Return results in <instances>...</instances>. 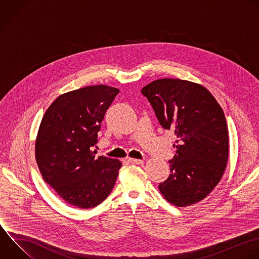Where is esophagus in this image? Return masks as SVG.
Returning <instances> with one entry per match:
<instances>
[{"instance_id": "1", "label": "esophagus", "mask_w": 259, "mask_h": 259, "mask_svg": "<svg viewBox=\"0 0 259 259\" xmlns=\"http://www.w3.org/2000/svg\"><path fill=\"white\" fill-rule=\"evenodd\" d=\"M127 161H128L130 163L138 164V165H140V164H143V163H144V161H143V160H140V159H134V158H128V159H127Z\"/></svg>"}]
</instances>
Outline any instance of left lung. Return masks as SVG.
<instances>
[{"label": "left lung", "instance_id": "left-lung-1", "mask_svg": "<svg viewBox=\"0 0 259 259\" xmlns=\"http://www.w3.org/2000/svg\"><path fill=\"white\" fill-rule=\"evenodd\" d=\"M160 124L178 140L170 175L159 184L167 201L187 206L202 200L220 182L229 156L224 111L203 86L179 79H159L142 89Z\"/></svg>", "mask_w": 259, "mask_h": 259}]
</instances>
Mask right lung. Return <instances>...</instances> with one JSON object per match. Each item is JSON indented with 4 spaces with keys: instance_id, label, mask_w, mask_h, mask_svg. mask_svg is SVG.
Returning a JSON list of instances; mask_svg holds the SVG:
<instances>
[{
    "instance_id": "1",
    "label": "right lung",
    "mask_w": 259,
    "mask_h": 259,
    "mask_svg": "<svg viewBox=\"0 0 259 259\" xmlns=\"http://www.w3.org/2000/svg\"><path fill=\"white\" fill-rule=\"evenodd\" d=\"M119 93L96 85L59 96L46 111L35 142L45 181L69 204L90 208L111 192L121 162L92 151L105 112Z\"/></svg>"
}]
</instances>
